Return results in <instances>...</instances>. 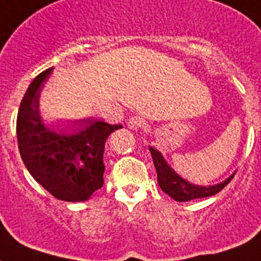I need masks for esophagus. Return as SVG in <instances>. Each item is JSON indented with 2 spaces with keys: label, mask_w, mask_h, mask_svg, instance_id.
<instances>
[{
  "label": "esophagus",
  "mask_w": 261,
  "mask_h": 261,
  "mask_svg": "<svg viewBox=\"0 0 261 261\" xmlns=\"http://www.w3.org/2000/svg\"><path fill=\"white\" fill-rule=\"evenodd\" d=\"M144 119L141 117H131L130 119L127 120V127L131 130H139L144 126Z\"/></svg>",
  "instance_id": "34e87169"
}]
</instances>
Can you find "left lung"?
I'll list each match as a JSON object with an SVG mask.
<instances>
[{
	"instance_id": "left-lung-1",
	"label": "left lung",
	"mask_w": 261,
	"mask_h": 261,
	"mask_svg": "<svg viewBox=\"0 0 261 261\" xmlns=\"http://www.w3.org/2000/svg\"><path fill=\"white\" fill-rule=\"evenodd\" d=\"M150 152L152 155V161H154V166L156 168L158 174V183L161 186L162 191L166 192L168 196H171L174 200L176 201H190L192 199H200L207 198V196H212V195L218 194L219 191H222L225 186L228 185L231 179L233 178L232 174L228 179H225L224 181L219 183L215 186H196L192 185L181 176H179L176 172L172 170L168 163L164 161L163 155L156 150V148L151 147Z\"/></svg>"
}]
</instances>
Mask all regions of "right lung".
<instances>
[{
    "instance_id": "right-lung-1",
    "label": "right lung",
    "mask_w": 261,
    "mask_h": 261,
    "mask_svg": "<svg viewBox=\"0 0 261 261\" xmlns=\"http://www.w3.org/2000/svg\"><path fill=\"white\" fill-rule=\"evenodd\" d=\"M53 67L34 78L17 115L19 154L30 175L54 198L85 201L103 186V151L111 133L122 128L93 117L69 120L75 133L66 134L43 124L39 94Z\"/></svg>"
}]
</instances>
